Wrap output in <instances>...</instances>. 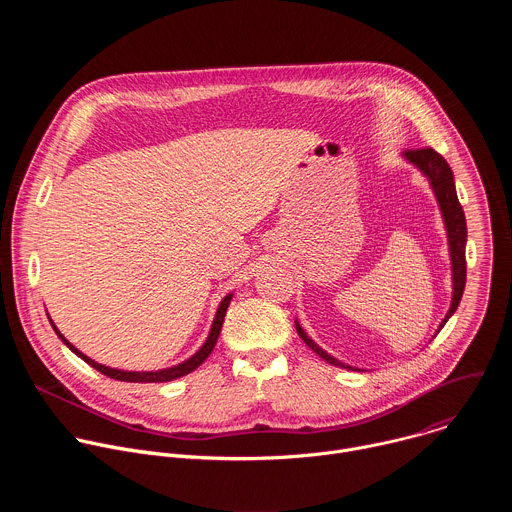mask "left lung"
Listing matches in <instances>:
<instances>
[{
  "instance_id": "left-lung-1",
  "label": "left lung",
  "mask_w": 512,
  "mask_h": 512,
  "mask_svg": "<svg viewBox=\"0 0 512 512\" xmlns=\"http://www.w3.org/2000/svg\"><path fill=\"white\" fill-rule=\"evenodd\" d=\"M405 160H409L413 166H417L429 180L437 202H440L442 208V216H444V223H446V231H448V241H450V257H452V277H454V296H452V306L440 326V330L446 326V322L450 320V316L458 310L462 294H464V287H466V216H464V208L458 200L456 194V184H454V174L452 168L448 166V162L437 154L431 148L425 150H407ZM298 334L300 338L326 362L334 364V367H342V369H352L348 364H342L340 360H336L334 356H330L326 350H322L304 330L302 326L296 322Z\"/></svg>"
}]
</instances>
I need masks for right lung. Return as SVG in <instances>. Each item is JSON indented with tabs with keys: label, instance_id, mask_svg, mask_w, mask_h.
Segmentation results:
<instances>
[{
	"label": "right lung",
	"instance_id": "1",
	"mask_svg": "<svg viewBox=\"0 0 512 512\" xmlns=\"http://www.w3.org/2000/svg\"><path fill=\"white\" fill-rule=\"evenodd\" d=\"M231 300H233V294H229V296L221 302V306H218L216 316H214V322H212V328H210V334H208L206 342L202 344V348H200L194 356H190L188 360L176 364V367H170V369H164V371H154V373H131V371L109 369V367H105V364H99V362L91 360V358L85 356L81 350H77L75 346H72V344L58 332V328L54 326L52 320H50V324H52L54 332L58 334V338H60L72 352H75L77 356H81L85 362H89L91 367L97 369L99 373H103V375H107V377H111V379H115V381H127V383H166V381H174V379H178V377H184V375L192 373L194 369H198L200 364L208 358V354L212 352V348H214V344H216V340H218V334H221V328H223V322H225L227 308H229Z\"/></svg>",
	"mask_w": 512,
	"mask_h": 512
}]
</instances>
